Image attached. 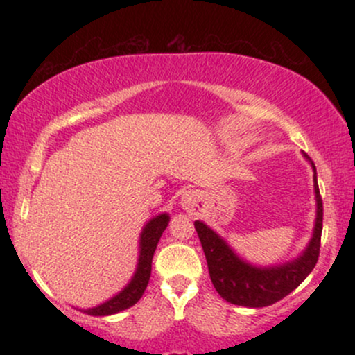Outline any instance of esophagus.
Segmentation results:
<instances>
[{
	"label": "esophagus",
	"instance_id": "1",
	"mask_svg": "<svg viewBox=\"0 0 355 355\" xmlns=\"http://www.w3.org/2000/svg\"><path fill=\"white\" fill-rule=\"evenodd\" d=\"M198 202H200V197L197 195V191H185V193L182 195V207L185 210H191L193 207L198 205Z\"/></svg>",
	"mask_w": 355,
	"mask_h": 355
}]
</instances>
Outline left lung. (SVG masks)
I'll use <instances>...</instances> for the list:
<instances>
[{
  "instance_id": "8db88e82",
  "label": "left lung",
  "mask_w": 355,
  "mask_h": 355,
  "mask_svg": "<svg viewBox=\"0 0 355 355\" xmlns=\"http://www.w3.org/2000/svg\"><path fill=\"white\" fill-rule=\"evenodd\" d=\"M313 170V193H315V222H313L312 237L307 247L299 257L288 262L277 263L270 267H259L247 262L237 252L232 248L227 240L210 229L207 223L195 220V230L202 242L203 254H205L209 274L215 291L222 299L235 305L243 307H267L279 302L285 295L295 291L300 284L307 279L315 267L320 250L322 235V198L319 185H317L315 165L307 155L304 153Z\"/></svg>"
}]
</instances>
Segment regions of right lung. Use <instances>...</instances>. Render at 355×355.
<instances>
[{"mask_svg": "<svg viewBox=\"0 0 355 355\" xmlns=\"http://www.w3.org/2000/svg\"><path fill=\"white\" fill-rule=\"evenodd\" d=\"M168 214H158L145 223V227L141 229L140 240H138V263L132 280H130L118 294L113 295L112 299L105 300L103 304L96 305V307L80 309L81 312L96 317L113 315V313L130 309L141 299L146 285H148L150 274H152V259L155 254V248H157L158 240H160L162 234H164L166 225H168Z\"/></svg>", "mask_w": 355, "mask_h": 355, "instance_id": "add662e5", "label": "right lung"}]
</instances>
